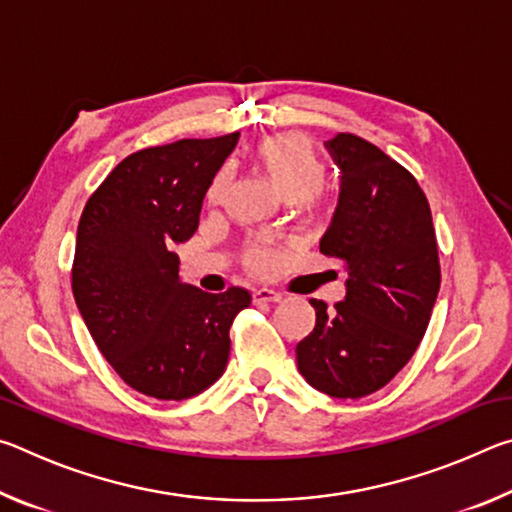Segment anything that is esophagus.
<instances>
[{"label": "esophagus", "mask_w": 512, "mask_h": 512, "mask_svg": "<svg viewBox=\"0 0 512 512\" xmlns=\"http://www.w3.org/2000/svg\"><path fill=\"white\" fill-rule=\"evenodd\" d=\"M282 296L273 289H255L253 291V302L255 305H266V302H280Z\"/></svg>", "instance_id": "1"}]
</instances>
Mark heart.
I'll return each instance as SVG.
<instances>
[{"label": "heart", "mask_w": 512, "mask_h": 512, "mask_svg": "<svg viewBox=\"0 0 512 512\" xmlns=\"http://www.w3.org/2000/svg\"><path fill=\"white\" fill-rule=\"evenodd\" d=\"M257 160L266 169L273 183L282 189L289 198H316L318 189L323 187L327 169L325 162L316 151L314 142L300 133H280L271 135L257 144ZM232 167L225 164L214 173L207 198L210 203H221L232 185ZM280 264V253L268 239H253L244 248V266L248 271L268 275Z\"/></svg>", "instance_id": "heart-1"}]
</instances>
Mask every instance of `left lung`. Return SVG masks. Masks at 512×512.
<instances>
[{"label":"left lung","instance_id":"8db88e82","mask_svg":"<svg viewBox=\"0 0 512 512\" xmlns=\"http://www.w3.org/2000/svg\"><path fill=\"white\" fill-rule=\"evenodd\" d=\"M341 196L320 253L348 271L345 300H309L316 325L296 348L311 386L341 400L384 388L418 350L440 289L431 207L413 173L359 135L325 142Z\"/></svg>","mask_w":512,"mask_h":512}]
</instances>
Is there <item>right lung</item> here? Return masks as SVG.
<instances>
[{
  "label": "right lung",
  "instance_id": "add662e5",
  "mask_svg": "<svg viewBox=\"0 0 512 512\" xmlns=\"http://www.w3.org/2000/svg\"><path fill=\"white\" fill-rule=\"evenodd\" d=\"M239 133L131 153L83 207L72 291L103 357L137 393L187 400L221 377L246 289L180 282L173 246L198 228L214 173Z\"/></svg>",
  "mask_w": 512,
  "mask_h": 512
}]
</instances>
